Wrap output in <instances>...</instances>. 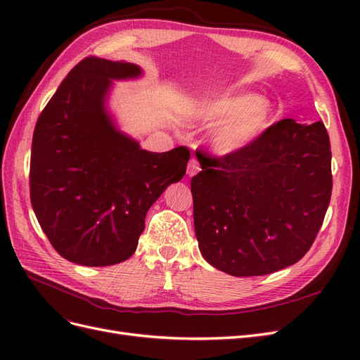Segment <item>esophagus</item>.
Masks as SVG:
<instances>
[{
  "mask_svg": "<svg viewBox=\"0 0 360 360\" xmlns=\"http://www.w3.org/2000/svg\"><path fill=\"white\" fill-rule=\"evenodd\" d=\"M200 163H198V160L197 159H191L189 160V163H188V176L189 177H193V176H197V174L200 172Z\"/></svg>",
  "mask_w": 360,
  "mask_h": 360,
  "instance_id": "obj_1",
  "label": "esophagus"
}]
</instances>
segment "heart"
Masks as SVG:
<instances>
[{"mask_svg": "<svg viewBox=\"0 0 360 360\" xmlns=\"http://www.w3.org/2000/svg\"><path fill=\"white\" fill-rule=\"evenodd\" d=\"M200 122L214 127L210 147L217 156L231 158L252 148L271 122V106L255 93H230L204 101L197 110Z\"/></svg>", "mask_w": 360, "mask_h": 360, "instance_id": "obj_1", "label": "heart"}]
</instances>
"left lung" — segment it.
Wrapping results in <instances>:
<instances>
[{"mask_svg": "<svg viewBox=\"0 0 360 360\" xmlns=\"http://www.w3.org/2000/svg\"><path fill=\"white\" fill-rule=\"evenodd\" d=\"M197 159L193 225L207 263L233 276H261L308 252L332 193L330 143L321 122L281 120L242 155Z\"/></svg>", "mask_w": 360, "mask_h": 360, "instance_id": "left-lung-1", "label": "left lung"}]
</instances>
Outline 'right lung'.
<instances>
[{
  "label": "right lung",
  "instance_id": "1",
  "mask_svg": "<svg viewBox=\"0 0 360 360\" xmlns=\"http://www.w3.org/2000/svg\"><path fill=\"white\" fill-rule=\"evenodd\" d=\"M143 76L134 63L85 58L37 120L31 205L51 245L75 264L105 267L132 257L148 209L186 172V147L144 150L110 110L114 82Z\"/></svg>",
  "mask_w": 360,
  "mask_h": 360
}]
</instances>
